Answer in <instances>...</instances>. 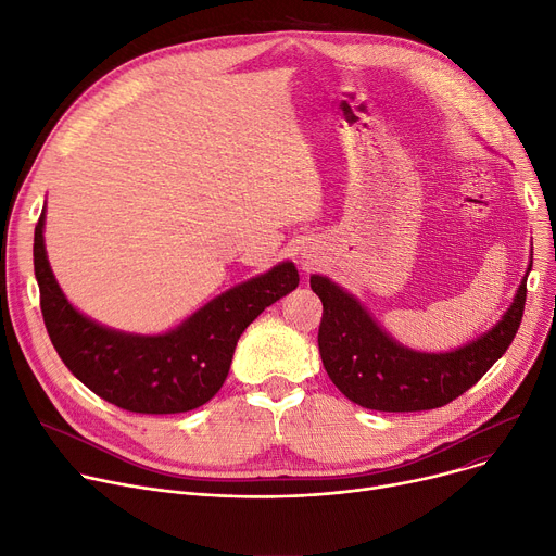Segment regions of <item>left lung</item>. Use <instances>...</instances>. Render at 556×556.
<instances>
[{
	"label": "left lung",
	"mask_w": 556,
	"mask_h": 556,
	"mask_svg": "<svg viewBox=\"0 0 556 556\" xmlns=\"http://www.w3.org/2000/svg\"><path fill=\"white\" fill-rule=\"evenodd\" d=\"M530 270L532 261L511 306L493 329L444 354L399 344L354 295L329 277L313 275L311 288L323 300L317 346L329 378L349 401L367 410L417 413L451 403L509 349L522 319Z\"/></svg>",
	"instance_id": "8db88e82"
}]
</instances>
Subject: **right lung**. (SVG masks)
Returning <instances> with one entry per match:
<instances>
[{"label":"right lung","mask_w":556,"mask_h":556,"mask_svg":"<svg viewBox=\"0 0 556 556\" xmlns=\"http://www.w3.org/2000/svg\"><path fill=\"white\" fill-rule=\"evenodd\" d=\"M36 225L34 268L45 327L67 369L108 403L139 415H178L207 403L225 383L233 349L250 323L300 283L295 263L225 290L162 336L108 329L78 313L58 286Z\"/></svg>","instance_id":"right-lung-1"}]
</instances>
